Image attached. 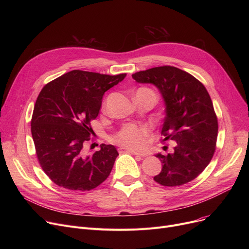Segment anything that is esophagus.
I'll return each mask as SVG.
<instances>
[{
	"instance_id": "34e87169",
	"label": "esophagus",
	"mask_w": 249,
	"mask_h": 249,
	"mask_svg": "<svg viewBox=\"0 0 249 249\" xmlns=\"http://www.w3.org/2000/svg\"><path fill=\"white\" fill-rule=\"evenodd\" d=\"M119 151L120 152H129L131 153L133 155H138V156H145L144 153H140V152H137V151H134L132 149H129V148H126V147H120L119 148Z\"/></svg>"
}]
</instances>
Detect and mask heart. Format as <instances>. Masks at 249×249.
Instances as JSON below:
<instances>
[{"label": "heart", "instance_id": "obj_1", "mask_svg": "<svg viewBox=\"0 0 249 249\" xmlns=\"http://www.w3.org/2000/svg\"><path fill=\"white\" fill-rule=\"evenodd\" d=\"M151 91L149 89H140ZM149 136V129L147 127H138L133 124L123 126L114 136L113 140L126 148L132 150H140L144 148Z\"/></svg>", "mask_w": 249, "mask_h": 249}]
</instances>
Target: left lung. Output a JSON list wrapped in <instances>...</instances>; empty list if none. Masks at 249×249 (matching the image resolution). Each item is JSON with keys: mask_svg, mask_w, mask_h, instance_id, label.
I'll list each match as a JSON object with an SVG mask.
<instances>
[{"mask_svg": "<svg viewBox=\"0 0 249 249\" xmlns=\"http://www.w3.org/2000/svg\"><path fill=\"white\" fill-rule=\"evenodd\" d=\"M137 83L152 84L165 104L162 142H176L174 152L156 154L162 163L153 179L164 187L185 185L210 163L218 135V120L204 85L187 71L163 65L132 74Z\"/></svg>", "mask_w": 249, "mask_h": 249, "instance_id": "8db88e82", "label": "left lung"}]
</instances>
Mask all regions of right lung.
Listing matches in <instances>:
<instances>
[{
	"mask_svg": "<svg viewBox=\"0 0 249 249\" xmlns=\"http://www.w3.org/2000/svg\"><path fill=\"white\" fill-rule=\"evenodd\" d=\"M125 76L74 70L41 89L33 110L31 133L38 161L55 185L84 192L109 177L119 155L115 146L101 144L93 154H87L84 147L94 133L90 122L99 115L105 91Z\"/></svg>",
	"mask_w": 249,
	"mask_h": 249,
	"instance_id": "right-lung-1",
	"label": "right lung"
}]
</instances>
